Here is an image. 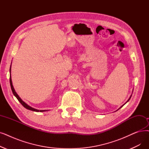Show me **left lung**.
I'll list each match as a JSON object with an SVG mask.
<instances>
[{
	"label": "left lung",
	"mask_w": 149,
	"mask_h": 149,
	"mask_svg": "<svg viewBox=\"0 0 149 149\" xmlns=\"http://www.w3.org/2000/svg\"><path fill=\"white\" fill-rule=\"evenodd\" d=\"M131 97H132V95L130 96V98H129V99L128 100V101H127V102H128V101H129V100H130V98H131ZM127 102H126V103H127ZM122 106H123V105H122ZM121 107H120V108H121Z\"/></svg>",
	"instance_id": "8db88e82"
}]
</instances>
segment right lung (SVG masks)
Segmentation results:
<instances>
[{"mask_svg":"<svg viewBox=\"0 0 149 149\" xmlns=\"http://www.w3.org/2000/svg\"><path fill=\"white\" fill-rule=\"evenodd\" d=\"M10 72H11V66H10ZM10 74H11V73H10ZM10 86H11V88L13 93V94L15 95V96L17 98V99L18 100V101L20 102V103L22 105L23 107H24L25 108H27V109H30V110L33 111H36V112H39V111H40V112H42V111H46V110H38V109H35V108H31V107L29 106V105H28L27 104H26V103H25L24 101H22V100H21V99L20 97H19V95H18L17 94V93L15 92V89H14V88H13V85H12V81H11V74H10Z\"/></svg>","mask_w":149,"mask_h":149,"instance_id":"1","label":"right lung"}]
</instances>
